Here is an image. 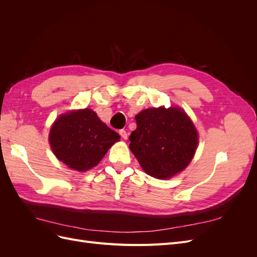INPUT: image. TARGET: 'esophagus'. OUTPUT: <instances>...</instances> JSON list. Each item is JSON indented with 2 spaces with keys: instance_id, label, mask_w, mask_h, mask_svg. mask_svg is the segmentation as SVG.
<instances>
[{
  "instance_id": "obj_1",
  "label": "esophagus",
  "mask_w": 257,
  "mask_h": 257,
  "mask_svg": "<svg viewBox=\"0 0 257 257\" xmlns=\"http://www.w3.org/2000/svg\"><path fill=\"white\" fill-rule=\"evenodd\" d=\"M119 134L121 135V137L124 139V141H126L127 137H128V135H127L125 130H120V131H119Z\"/></svg>"
}]
</instances>
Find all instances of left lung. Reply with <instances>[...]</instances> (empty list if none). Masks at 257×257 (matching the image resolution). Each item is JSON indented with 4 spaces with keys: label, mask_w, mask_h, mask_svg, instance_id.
I'll return each instance as SVG.
<instances>
[{
    "label": "left lung",
    "mask_w": 257,
    "mask_h": 257,
    "mask_svg": "<svg viewBox=\"0 0 257 257\" xmlns=\"http://www.w3.org/2000/svg\"><path fill=\"white\" fill-rule=\"evenodd\" d=\"M130 149L145 172L169 179L190 164L198 145V133L179 107L148 108L136 116Z\"/></svg>",
    "instance_id": "left-lung-1"
}]
</instances>
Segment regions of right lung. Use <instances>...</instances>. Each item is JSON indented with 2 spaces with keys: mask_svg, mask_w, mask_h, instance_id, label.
Masks as SVG:
<instances>
[{
  "mask_svg": "<svg viewBox=\"0 0 257 257\" xmlns=\"http://www.w3.org/2000/svg\"><path fill=\"white\" fill-rule=\"evenodd\" d=\"M119 141V134L88 108L61 114L49 133V144L57 159L78 172L95 167Z\"/></svg>",
  "mask_w": 257,
  "mask_h": 257,
  "instance_id": "obj_1",
  "label": "right lung"
}]
</instances>
